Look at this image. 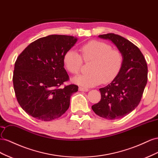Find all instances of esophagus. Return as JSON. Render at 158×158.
I'll return each instance as SVG.
<instances>
[{"instance_id":"obj_1","label":"esophagus","mask_w":158,"mask_h":158,"mask_svg":"<svg viewBox=\"0 0 158 158\" xmlns=\"http://www.w3.org/2000/svg\"><path fill=\"white\" fill-rule=\"evenodd\" d=\"M79 90L80 91H85V92H87V91H89V89L87 88H85V87H79Z\"/></svg>"}]
</instances>
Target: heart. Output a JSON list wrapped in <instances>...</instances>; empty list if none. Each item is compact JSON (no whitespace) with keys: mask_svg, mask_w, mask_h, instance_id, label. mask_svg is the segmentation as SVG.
I'll list each match as a JSON object with an SVG mask.
<instances>
[{"mask_svg":"<svg viewBox=\"0 0 158 158\" xmlns=\"http://www.w3.org/2000/svg\"><path fill=\"white\" fill-rule=\"evenodd\" d=\"M80 52L81 56L73 49L67 50L64 56V64L69 73L77 75L81 69L83 61H91L88 69L90 73L73 79L74 83L82 86L93 87L101 83H110L123 67V53L104 42L91 40L81 46Z\"/></svg>","mask_w":158,"mask_h":158,"instance_id":"1","label":"heart"}]
</instances>
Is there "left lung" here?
Instances as JSON below:
<instances>
[{
	"label": "left lung",
	"instance_id": "8db88e82",
	"mask_svg": "<svg viewBox=\"0 0 158 158\" xmlns=\"http://www.w3.org/2000/svg\"><path fill=\"white\" fill-rule=\"evenodd\" d=\"M99 38L109 39L123 53L124 63L118 76L101 88V101L91 106L94 113L108 120L121 118L139 105L147 84L148 66L139 48L121 35L113 33Z\"/></svg>",
	"mask_w": 158,
	"mask_h": 158
}]
</instances>
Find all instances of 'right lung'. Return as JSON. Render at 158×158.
Returning a JSON list of instances; mask_svg holds the SVG:
<instances>
[{
	"mask_svg": "<svg viewBox=\"0 0 158 158\" xmlns=\"http://www.w3.org/2000/svg\"><path fill=\"white\" fill-rule=\"evenodd\" d=\"M77 38L49 35L29 44L15 64L13 85L16 99L27 114L42 121H51L69 109L74 84L65 85L69 77L64 67L65 52Z\"/></svg>",
	"mask_w": 158,
	"mask_h": 158,
	"instance_id": "1",
	"label": "right lung"
}]
</instances>
